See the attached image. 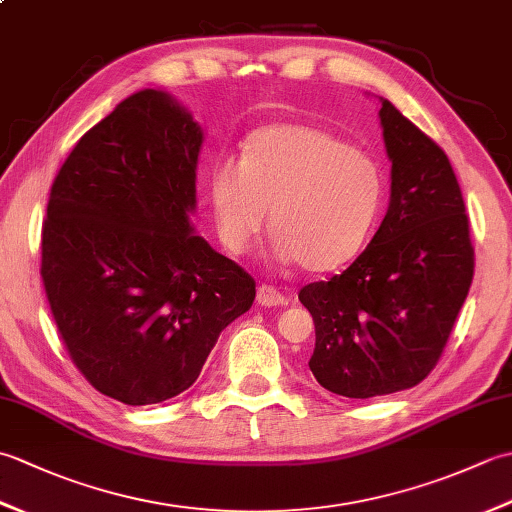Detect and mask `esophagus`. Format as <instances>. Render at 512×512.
Here are the masks:
<instances>
[{
    "instance_id": "esophagus-1",
    "label": "esophagus",
    "mask_w": 512,
    "mask_h": 512,
    "mask_svg": "<svg viewBox=\"0 0 512 512\" xmlns=\"http://www.w3.org/2000/svg\"><path fill=\"white\" fill-rule=\"evenodd\" d=\"M257 303L264 308H275V306H286V297L275 286L262 284L257 288Z\"/></svg>"
}]
</instances>
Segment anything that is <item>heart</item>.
<instances>
[{"instance_id": "heart-1", "label": "heart", "mask_w": 512, "mask_h": 512, "mask_svg": "<svg viewBox=\"0 0 512 512\" xmlns=\"http://www.w3.org/2000/svg\"><path fill=\"white\" fill-rule=\"evenodd\" d=\"M383 173L328 129L279 123L257 129L239 165L220 160L209 176L215 228L233 255L262 233L270 209L273 255L312 273L361 253L383 204Z\"/></svg>"}]
</instances>
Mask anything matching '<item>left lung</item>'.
<instances>
[{
  "label": "left lung",
  "mask_w": 512,
  "mask_h": 512,
  "mask_svg": "<svg viewBox=\"0 0 512 512\" xmlns=\"http://www.w3.org/2000/svg\"><path fill=\"white\" fill-rule=\"evenodd\" d=\"M378 118L391 162L383 222L350 268L299 292L317 334L308 365L345 398L427 378L473 281L469 217L447 154L387 99Z\"/></svg>",
  "instance_id": "left-lung-1"
}]
</instances>
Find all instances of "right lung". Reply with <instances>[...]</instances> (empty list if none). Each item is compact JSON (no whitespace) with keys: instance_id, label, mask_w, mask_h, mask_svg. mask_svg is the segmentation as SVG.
Segmentation results:
<instances>
[{"instance_id":"add662e5","label":"right lung","mask_w":512,"mask_h":512,"mask_svg":"<svg viewBox=\"0 0 512 512\" xmlns=\"http://www.w3.org/2000/svg\"><path fill=\"white\" fill-rule=\"evenodd\" d=\"M204 143L191 112L140 90L85 134L54 178L41 279L74 365L143 407L198 380L255 281L195 233Z\"/></svg>"}]
</instances>
